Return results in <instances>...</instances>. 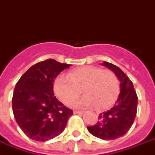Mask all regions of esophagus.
<instances>
[{
	"label": "esophagus",
	"instance_id": "obj_1",
	"mask_svg": "<svg viewBox=\"0 0 155 155\" xmlns=\"http://www.w3.org/2000/svg\"><path fill=\"white\" fill-rule=\"evenodd\" d=\"M84 111H81V110H74V114H83Z\"/></svg>",
	"mask_w": 155,
	"mask_h": 155
}]
</instances>
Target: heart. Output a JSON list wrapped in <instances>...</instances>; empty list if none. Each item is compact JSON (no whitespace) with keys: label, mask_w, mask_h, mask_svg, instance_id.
<instances>
[{"label":"heart","mask_w":155,"mask_h":155,"mask_svg":"<svg viewBox=\"0 0 155 155\" xmlns=\"http://www.w3.org/2000/svg\"><path fill=\"white\" fill-rule=\"evenodd\" d=\"M85 94L74 105L99 109L112 104L119 92V81L114 71L96 66H84L71 70L68 76L58 75L53 83V90L60 101L70 104L80 94Z\"/></svg>","instance_id":"obj_1"}]
</instances>
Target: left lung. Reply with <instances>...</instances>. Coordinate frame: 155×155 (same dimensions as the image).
Returning <instances> with one entry per match:
<instances>
[{"label":"left lung","instance_id":"left-lung-1","mask_svg":"<svg viewBox=\"0 0 155 155\" xmlns=\"http://www.w3.org/2000/svg\"><path fill=\"white\" fill-rule=\"evenodd\" d=\"M114 71L120 81V93L113 107L99 114L96 124L87 127L94 136L114 140L127 133L137 114L138 96L133 83L119 67L108 62L102 64Z\"/></svg>","mask_w":155,"mask_h":155}]
</instances>
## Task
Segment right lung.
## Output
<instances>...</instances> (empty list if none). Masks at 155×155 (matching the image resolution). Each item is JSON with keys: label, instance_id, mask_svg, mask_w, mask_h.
<instances>
[{"label": "right lung", "instance_id": "obj_1", "mask_svg": "<svg viewBox=\"0 0 155 155\" xmlns=\"http://www.w3.org/2000/svg\"><path fill=\"white\" fill-rule=\"evenodd\" d=\"M69 67L48 59L32 65L16 83L12 111L18 126L30 139L45 142L64 130L73 111L54 95L53 83Z\"/></svg>", "mask_w": 155, "mask_h": 155}]
</instances>
